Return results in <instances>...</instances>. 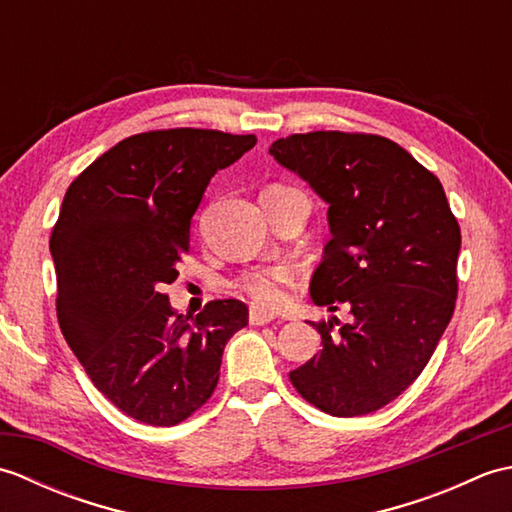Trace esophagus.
<instances>
[{"instance_id": "esophagus-1", "label": "esophagus", "mask_w": 512, "mask_h": 512, "mask_svg": "<svg viewBox=\"0 0 512 512\" xmlns=\"http://www.w3.org/2000/svg\"><path fill=\"white\" fill-rule=\"evenodd\" d=\"M275 319L273 312H268L264 308H250V314H248V321L250 325H266Z\"/></svg>"}]
</instances>
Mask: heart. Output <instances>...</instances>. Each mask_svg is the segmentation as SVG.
Here are the masks:
<instances>
[{
	"mask_svg": "<svg viewBox=\"0 0 512 512\" xmlns=\"http://www.w3.org/2000/svg\"><path fill=\"white\" fill-rule=\"evenodd\" d=\"M292 284H295V270L286 264H275L246 270L237 277L235 288L255 306L277 310L288 303Z\"/></svg>",
	"mask_w": 512,
	"mask_h": 512,
	"instance_id": "1",
	"label": "heart"
}]
</instances>
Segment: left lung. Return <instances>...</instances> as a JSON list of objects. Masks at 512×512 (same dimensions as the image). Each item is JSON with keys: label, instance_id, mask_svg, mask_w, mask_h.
<instances>
[{"label": "left lung", "instance_id": "8db88e82", "mask_svg": "<svg viewBox=\"0 0 512 512\" xmlns=\"http://www.w3.org/2000/svg\"><path fill=\"white\" fill-rule=\"evenodd\" d=\"M330 204L332 239L310 295L347 319L312 323L323 350L292 369L310 405L365 416L427 367L458 297L460 224L440 180L394 140L310 132L268 149Z\"/></svg>", "mask_w": 512, "mask_h": 512}]
</instances>
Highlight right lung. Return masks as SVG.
Here are the masks:
<instances>
[{
  "mask_svg": "<svg viewBox=\"0 0 512 512\" xmlns=\"http://www.w3.org/2000/svg\"><path fill=\"white\" fill-rule=\"evenodd\" d=\"M255 143L193 127L136 134L65 191L50 237L61 332L94 387L138 422L171 427L198 411L224 345L248 323L237 299L209 301L191 319L160 288L178 277L211 178Z\"/></svg>",
  "mask_w": 512,
  "mask_h": 512,
  "instance_id": "right-lung-1",
  "label": "right lung"
}]
</instances>
